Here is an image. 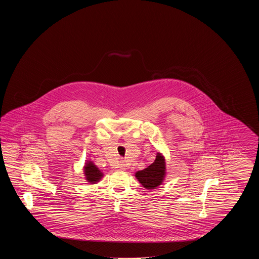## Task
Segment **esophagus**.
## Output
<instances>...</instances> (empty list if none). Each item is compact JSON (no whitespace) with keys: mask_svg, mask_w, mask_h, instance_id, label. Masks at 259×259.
<instances>
[{"mask_svg":"<svg viewBox=\"0 0 259 259\" xmlns=\"http://www.w3.org/2000/svg\"><path fill=\"white\" fill-rule=\"evenodd\" d=\"M119 168H120L121 170H125V169H126V164L124 163L123 161H121V162H120V164H119Z\"/></svg>","mask_w":259,"mask_h":259,"instance_id":"1","label":"esophagus"}]
</instances>
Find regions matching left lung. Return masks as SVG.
I'll list each match as a JSON object with an SVG mask.
<instances>
[{
	"instance_id": "8db88e82",
	"label": "left lung",
	"mask_w": 259,
	"mask_h": 259,
	"mask_svg": "<svg viewBox=\"0 0 259 259\" xmlns=\"http://www.w3.org/2000/svg\"><path fill=\"white\" fill-rule=\"evenodd\" d=\"M136 179L148 190L159 187L166 178V161L164 155L157 152L156 158L148 168L135 172Z\"/></svg>"
}]
</instances>
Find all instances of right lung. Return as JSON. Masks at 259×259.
Masks as SVG:
<instances>
[{"label": "right lung", "mask_w": 259, "mask_h": 259, "mask_svg": "<svg viewBox=\"0 0 259 259\" xmlns=\"http://www.w3.org/2000/svg\"><path fill=\"white\" fill-rule=\"evenodd\" d=\"M83 174L89 185H96L104 177V172H102L94 164V162L91 160L85 161L83 166Z\"/></svg>", "instance_id": "right-lung-1"}]
</instances>
